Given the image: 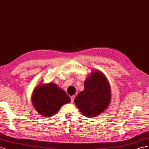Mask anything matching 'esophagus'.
Here are the masks:
<instances>
[{
    "label": "esophagus",
    "instance_id": "obj_1",
    "mask_svg": "<svg viewBox=\"0 0 149 149\" xmlns=\"http://www.w3.org/2000/svg\"><path fill=\"white\" fill-rule=\"evenodd\" d=\"M74 96H72L71 97V102L73 103V102H74Z\"/></svg>",
    "mask_w": 149,
    "mask_h": 149
}]
</instances>
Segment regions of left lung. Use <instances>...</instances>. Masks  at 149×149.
Returning <instances> with one entry per match:
<instances>
[{"label": "left lung", "instance_id": "obj_1", "mask_svg": "<svg viewBox=\"0 0 149 149\" xmlns=\"http://www.w3.org/2000/svg\"><path fill=\"white\" fill-rule=\"evenodd\" d=\"M84 91L78 94L74 102L83 116L96 118L104 112L111 102L109 81L102 72L94 70L84 81Z\"/></svg>", "mask_w": 149, "mask_h": 149}]
</instances>
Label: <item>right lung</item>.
<instances>
[{"mask_svg":"<svg viewBox=\"0 0 149 149\" xmlns=\"http://www.w3.org/2000/svg\"><path fill=\"white\" fill-rule=\"evenodd\" d=\"M70 101V97L64 90L54 83L38 84L31 95L35 109L44 118L55 115L62 106Z\"/></svg>","mask_w":149,"mask_h":149,"instance_id":"add662e5","label":"right lung"}]
</instances>
